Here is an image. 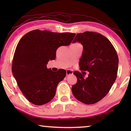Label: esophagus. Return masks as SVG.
I'll use <instances>...</instances> for the list:
<instances>
[{
  "label": "esophagus",
  "mask_w": 131,
  "mask_h": 131,
  "mask_svg": "<svg viewBox=\"0 0 131 131\" xmlns=\"http://www.w3.org/2000/svg\"><path fill=\"white\" fill-rule=\"evenodd\" d=\"M73 74V72L72 70H66V76H68L69 75H72Z\"/></svg>",
  "instance_id": "34e87169"
}]
</instances>
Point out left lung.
Instances as JSON below:
<instances>
[{
  "instance_id": "1",
  "label": "left lung",
  "mask_w": 131,
  "mask_h": 131,
  "mask_svg": "<svg viewBox=\"0 0 131 131\" xmlns=\"http://www.w3.org/2000/svg\"><path fill=\"white\" fill-rule=\"evenodd\" d=\"M76 41L83 46L80 69L90 73L84 78V74L75 71L77 81L72 86V93L77 100L92 105L102 99L116 81L118 57L112 43L99 33L87 31L77 34L73 42Z\"/></svg>"
}]
</instances>
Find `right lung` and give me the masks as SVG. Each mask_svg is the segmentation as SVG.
Segmentation results:
<instances>
[{
  "instance_id": "1",
  "label": "right lung",
  "mask_w": 131,
  "mask_h": 131,
  "mask_svg": "<svg viewBox=\"0 0 131 131\" xmlns=\"http://www.w3.org/2000/svg\"><path fill=\"white\" fill-rule=\"evenodd\" d=\"M76 34L34 30L20 39L15 48L12 72L18 86L28 100L43 105L52 99L57 85L66 74L65 70L57 72L47 69L54 60L57 48L71 43Z\"/></svg>"
}]
</instances>
